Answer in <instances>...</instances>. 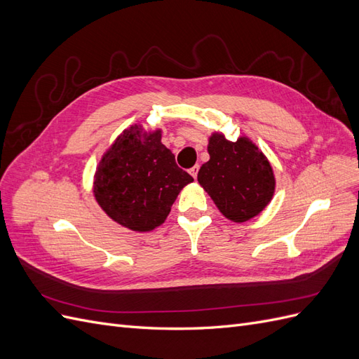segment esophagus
<instances>
[{"mask_svg": "<svg viewBox=\"0 0 359 359\" xmlns=\"http://www.w3.org/2000/svg\"><path fill=\"white\" fill-rule=\"evenodd\" d=\"M198 172H199V165H196V166H193L191 169H190V175L196 180L198 178Z\"/></svg>", "mask_w": 359, "mask_h": 359, "instance_id": "esophagus-1", "label": "esophagus"}]
</instances>
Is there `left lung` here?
Here are the masks:
<instances>
[{
    "label": "left lung",
    "instance_id": "obj_1",
    "mask_svg": "<svg viewBox=\"0 0 359 359\" xmlns=\"http://www.w3.org/2000/svg\"><path fill=\"white\" fill-rule=\"evenodd\" d=\"M210 160L203 163L198 181L217 208L232 222L253 219L273 199L276 180L273 168L252 140L229 142L214 133L208 144Z\"/></svg>",
    "mask_w": 359,
    "mask_h": 359
}]
</instances>
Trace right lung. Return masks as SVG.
<instances>
[{
	"label": "right lung",
	"instance_id": "obj_1",
	"mask_svg": "<svg viewBox=\"0 0 359 359\" xmlns=\"http://www.w3.org/2000/svg\"><path fill=\"white\" fill-rule=\"evenodd\" d=\"M193 177L178 168L161 144L160 130H124L103 156L94 180V196L112 220L136 232L160 226L178 193Z\"/></svg>",
	"mask_w": 359,
	"mask_h": 359
}]
</instances>
